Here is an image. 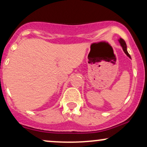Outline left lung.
<instances>
[{
	"label": "left lung",
	"instance_id": "1",
	"mask_svg": "<svg viewBox=\"0 0 147 147\" xmlns=\"http://www.w3.org/2000/svg\"><path fill=\"white\" fill-rule=\"evenodd\" d=\"M119 43H120V44H121V47H122V49H123V51H124V53H125L126 54V55L128 56V57H129L131 59V55H129V53H128V51H127V47H126V42H125V41L123 40V39H121V38H120L119 39Z\"/></svg>",
	"mask_w": 147,
	"mask_h": 147
}]
</instances>
